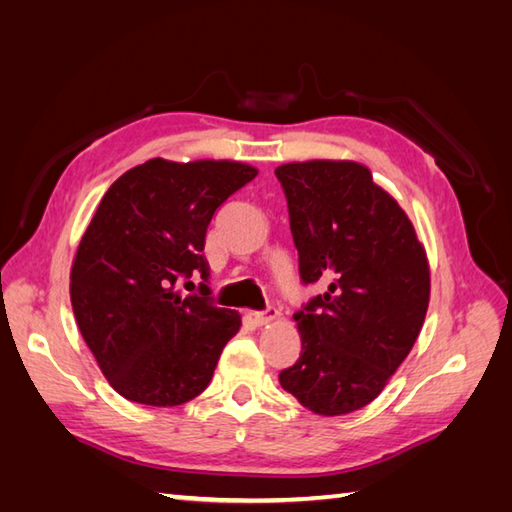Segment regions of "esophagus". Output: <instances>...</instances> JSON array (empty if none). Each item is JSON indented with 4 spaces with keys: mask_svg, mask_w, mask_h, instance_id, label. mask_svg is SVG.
Listing matches in <instances>:
<instances>
[{
    "mask_svg": "<svg viewBox=\"0 0 512 512\" xmlns=\"http://www.w3.org/2000/svg\"><path fill=\"white\" fill-rule=\"evenodd\" d=\"M275 319H277V310H273V308H268L266 312H257L253 317L257 328H264V325H270Z\"/></svg>",
    "mask_w": 512,
    "mask_h": 512,
    "instance_id": "34e87169",
    "label": "esophagus"
}]
</instances>
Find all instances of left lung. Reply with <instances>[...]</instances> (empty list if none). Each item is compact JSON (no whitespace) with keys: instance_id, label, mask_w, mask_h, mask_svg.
I'll list each match as a JSON object with an SVG mask.
<instances>
[{"instance_id":"obj_1","label":"left lung","mask_w":512,"mask_h":512,"mask_svg":"<svg viewBox=\"0 0 512 512\" xmlns=\"http://www.w3.org/2000/svg\"><path fill=\"white\" fill-rule=\"evenodd\" d=\"M303 284L328 290L295 314L299 361L279 383L319 416H343L385 389L427 317L431 270L407 213L361 162L275 169Z\"/></svg>"}]
</instances>
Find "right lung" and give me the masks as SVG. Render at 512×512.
<instances>
[{
  "instance_id": "add662e5",
  "label": "right lung",
  "mask_w": 512,
  "mask_h": 512,
  "mask_svg": "<svg viewBox=\"0 0 512 512\" xmlns=\"http://www.w3.org/2000/svg\"><path fill=\"white\" fill-rule=\"evenodd\" d=\"M257 176L237 160L151 158L125 171L96 209L70 270L74 319L103 376L123 398L178 407L209 387L224 345L242 325L184 295L215 211ZM193 281H187V288Z\"/></svg>"
}]
</instances>
